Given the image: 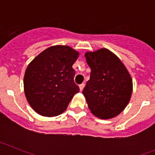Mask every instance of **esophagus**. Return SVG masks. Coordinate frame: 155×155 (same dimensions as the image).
<instances>
[{"mask_svg": "<svg viewBox=\"0 0 155 155\" xmlns=\"http://www.w3.org/2000/svg\"><path fill=\"white\" fill-rule=\"evenodd\" d=\"M84 85H85V84H84V83H82V84H81L80 85H79V87H80V91H82V90L84 89Z\"/></svg>", "mask_w": 155, "mask_h": 155, "instance_id": "34e87169", "label": "esophagus"}]
</instances>
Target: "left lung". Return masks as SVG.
<instances>
[{
  "instance_id": "left-lung-1",
  "label": "left lung",
  "mask_w": 155,
  "mask_h": 155,
  "mask_svg": "<svg viewBox=\"0 0 155 155\" xmlns=\"http://www.w3.org/2000/svg\"><path fill=\"white\" fill-rule=\"evenodd\" d=\"M85 57L91 68L90 79L83 90L88 108L98 118H113L130 99V75L120 59L106 49L87 52Z\"/></svg>"
}]
</instances>
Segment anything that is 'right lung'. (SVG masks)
<instances>
[{"mask_svg":"<svg viewBox=\"0 0 155 155\" xmlns=\"http://www.w3.org/2000/svg\"><path fill=\"white\" fill-rule=\"evenodd\" d=\"M78 53L68 46L47 48L28 64L24 77L25 94L31 108L44 116H55L67 109L80 91L72 66Z\"/></svg>","mask_w":155,"mask_h":155,"instance_id":"1","label":"right lung"}]
</instances>
